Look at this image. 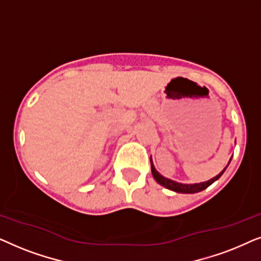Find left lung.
I'll use <instances>...</instances> for the list:
<instances>
[{
  "label": "left lung",
  "instance_id": "obj_1",
  "mask_svg": "<svg viewBox=\"0 0 261 261\" xmlns=\"http://www.w3.org/2000/svg\"><path fill=\"white\" fill-rule=\"evenodd\" d=\"M230 160H231V158H230ZM230 160H229V163H230ZM229 163H228V165H229ZM227 166H226V169H227ZM151 169H152L153 177H154V179L158 181L160 185H163V187H165L166 189H169V190H172V191H176V192H180V194H196V192L203 191V190H204V189L208 188L209 185H212L214 181L219 179V178L223 174L224 171H226V169H224L222 172H221L220 174H217L216 177L212 178V179L208 180V181H203V183H198V184H181V183H177V181H174V180H171V179H169V178L163 177L162 174H160L158 171L155 170V167L153 166L152 159H151Z\"/></svg>",
  "mask_w": 261,
  "mask_h": 261
}]
</instances>
